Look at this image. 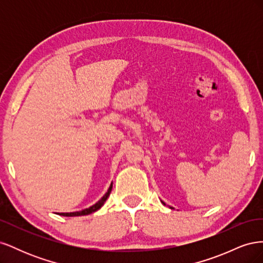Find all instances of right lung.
Returning <instances> with one entry per match:
<instances>
[{
	"instance_id": "1",
	"label": "right lung",
	"mask_w": 263,
	"mask_h": 263,
	"mask_svg": "<svg viewBox=\"0 0 263 263\" xmlns=\"http://www.w3.org/2000/svg\"><path fill=\"white\" fill-rule=\"evenodd\" d=\"M112 187H113V184H110V186H109V189H108V191L106 192V194L103 196L101 200L98 202V203H95L94 205H92L91 208H89V209H85V210H83V211H80V212H73V213H58L59 215H62V216H81V215H89V214H91V213H93V212H95V211H98V210H100L102 206H103V204H104V202L107 200V197L109 196V194H110V192H112Z\"/></svg>"
}]
</instances>
